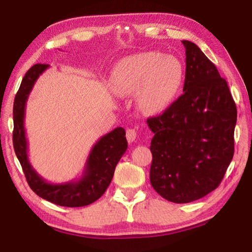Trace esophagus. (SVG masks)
Instances as JSON below:
<instances>
[{
    "label": "esophagus",
    "mask_w": 252,
    "mask_h": 252,
    "mask_svg": "<svg viewBox=\"0 0 252 252\" xmlns=\"http://www.w3.org/2000/svg\"><path fill=\"white\" fill-rule=\"evenodd\" d=\"M136 134H138V132H136L135 129H129L126 130V140L129 143H132L136 139Z\"/></svg>",
    "instance_id": "34e87169"
}]
</instances>
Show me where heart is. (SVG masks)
I'll return each instance as SVG.
<instances>
[{"label":"heart","instance_id":"obj_1","mask_svg":"<svg viewBox=\"0 0 252 252\" xmlns=\"http://www.w3.org/2000/svg\"><path fill=\"white\" fill-rule=\"evenodd\" d=\"M183 79L181 63L159 52H142L119 61L111 74V89L120 96L136 94L146 112H159L171 103Z\"/></svg>","mask_w":252,"mask_h":252}]
</instances>
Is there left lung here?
<instances>
[{"instance_id": "obj_1", "label": "left lung", "mask_w": 252, "mask_h": 252, "mask_svg": "<svg viewBox=\"0 0 252 252\" xmlns=\"http://www.w3.org/2000/svg\"><path fill=\"white\" fill-rule=\"evenodd\" d=\"M186 48L183 94L147 123L151 140L150 182L162 198L188 203L222 181L234 152L237 108L216 65L193 42Z\"/></svg>"}]
</instances>
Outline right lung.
<instances>
[{
    "mask_svg": "<svg viewBox=\"0 0 252 252\" xmlns=\"http://www.w3.org/2000/svg\"><path fill=\"white\" fill-rule=\"evenodd\" d=\"M48 67V64L33 65L25 73L16 93L13 104L14 151L30 188L39 197L62 207H84L96 201L109 187L118 162L126 151V131L121 126L116 127L99 139L88 157L82 177L79 180L65 183H50L44 180L29 161L24 117L30 92Z\"/></svg>",
    "mask_w": 252,
    "mask_h": 252,
    "instance_id": "obj_1",
    "label": "right lung"
}]
</instances>
